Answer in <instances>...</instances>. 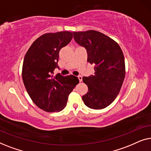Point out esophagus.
<instances>
[{"instance_id": "1", "label": "esophagus", "mask_w": 151, "mask_h": 151, "mask_svg": "<svg viewBox=\"0 0 151 151\" xmlns=\"http://www.w3.org/2000/svg\"><path fill=\"white\" fill-rule=\"evenodd\" d=\"M78 79H79L80 82H82V77L81 76H78Z\"/></svg>"}]
</instances>
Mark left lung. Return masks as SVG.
Listing matches in <instances>:
<instances>
[{
	"label": "left lung",
	"mask_w": 151,
	"mask_h": 151,
	"mask_svg": "<svg viewBox=\"0 0 151 151\" xmlns=\"http://www.w3.org/2000/svg\"><path fill=\"white\" fill-rule=\"evenodd\" d=\"M73 34L76 42L86 49L87 61L95 65L93 75L82 78L88 86V92L82 96V100L90 109L106 108L116 98L124 80L122 51L115 40L97 31Z\"/></svg>",
	"instance_id": "8db88e82"
}]
</instances>
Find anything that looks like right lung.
I'll return each instance as SVG.
<instances>
[{
  "mask_svg": "<svg viewBox=\"0 0 151 151\" xmlns=\"http://www.w3.org/2000/svg\"><path fill=\"white\" fill-rule=\"evenodd\" d=\"M69 32L47 33L39 37L26 53L22 65L24 85L34 104L46 112H58L67 105L68 96L79 83L73 75L53 76L59 51L70 42Z\"/></svg>",
  "mask_w": 151,
  "mask_h": 151,
  "instance_id": "obj_1",
  "label": "right lung"
}]
</instances>
